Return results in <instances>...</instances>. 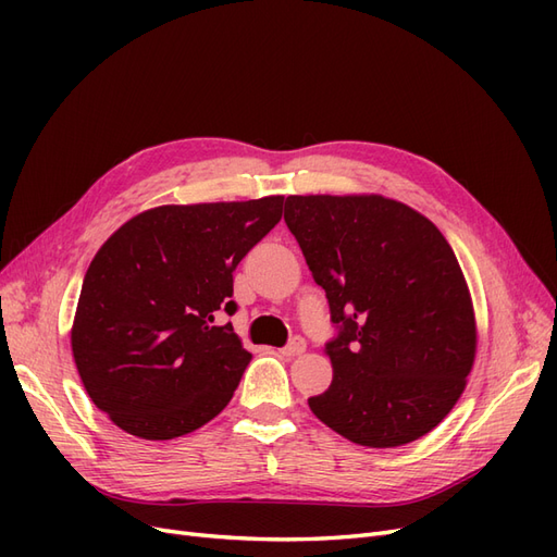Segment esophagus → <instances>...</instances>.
Masks as SVG:
<instances>
[{"label": "esophagus", "instance_id": "34e87169", "mask_svg": "<svg viewBox=\"0 0 557 557\" xmlns=\"http://www.w3.org/2000/svg\"><path fill=\"white\" fill-rule=\"evenodd\" d=\"M305 348H307L305 339H301V336H293V339L281 348V352L285 358H295V356H299V352H305Z\"/></svg>", "mask_w": 557, "mask_h": 557}]
</instances>
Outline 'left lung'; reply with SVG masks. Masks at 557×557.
<instances>
[{
    "instance_id": "1",
    "label": "left lung",
    "mask_w": 557,
    "mask_h": 557,
    "mask_svg": "<svg viewBox=\"0 0 557 557\" xmlns=\"http://www.w3.org/2000/svg\"><path fill=\"white\" fill-rule=\"evenodd\" d=\"M283 218L334 325V379L309 397L311 411L360 446L420 440L455 407L476 352L469 290L444 234L379 195H290Z\"/></svg>"
}]
</instances>
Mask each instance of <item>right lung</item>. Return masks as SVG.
<instances>
[{
    "mask_svg": "<svg viewBox=\"0 0 557 557\" xmlns=\"http://www.w3.org/2000/svg\"><path fill=\"white\" fill-rule=\"evenodd\" d=\"M283 213V197L158 207L97 250L72 350L99 411L141 440L188 434L221 413L250 352L232 323L234 269Z\"/></svg>",
    "mask_w": 557,
    "mask_h": 557,
    "instance_id": "obj_1",
    "label": "right lung"
}]
</instances>
